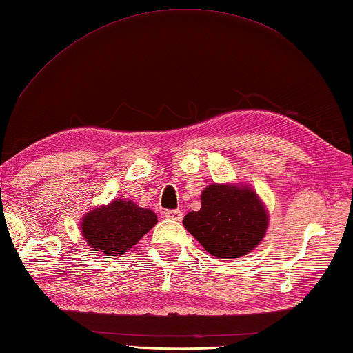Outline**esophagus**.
Returning <instances> with one entry per match:
<instances>
[{
	"label": "esophagus",
	"mask_w": 353,
	"mask_h": 353,
	"mask_svg": "<svg viewBox=\"0 0 353 353\" xmlns=\"http://www.w3.org/2000/svg\"><path fill=\"white\" fill-rule=\"evenodd\" d=\"M164 216H166L168 219H170V221H183V213L179 210H166L164 211Z\"/></svg>",
	"instance_id": "34e87169"
}]
</instances>
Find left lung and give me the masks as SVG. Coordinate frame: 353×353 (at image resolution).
I'll return each instance as SVG.
<instances>
[{"label": "left lung", "instance_id": "8db88e82", "mask_svg": "<svg viewBox=\"0 0 353 353\" xmlns=\"http://www.w3.org/2000/svg\"><path fill=\"white\" fill-rule=\"evenodd\" d=\"M185 230L216 258H240L260 245L269 216L248 185L211 184L201 196V210L183 221Z\"/></svg>", "mask_w": 353, "mask_h": 353}]
</instances>
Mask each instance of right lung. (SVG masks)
<instances>
[{
    "label": "right lung",
    "instance_id": "1",
    "mask_svg": "<svg viewBox=\"0 0 353 353\" xmlns=\"http://www.w3.org/2000/svg\"><path fill=\"white\" fill-rule=\"evenodd\" d=\"M155 223L157 216L150 208L139 207L130 199H114L83 217L81 234L90 248L110 258L137 245Z\"/></svg>",
    "mask_w": 353,
    "mask_h": 353
}]
</instances>
